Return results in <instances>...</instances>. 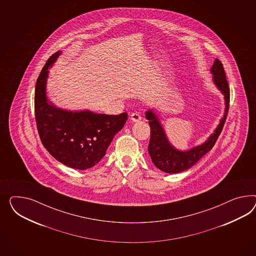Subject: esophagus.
<instances>
[{"instance_id": "esophagus-1", "label": "esophagus", "mask_w": 256, "mask_h": 256, "mask_svg": "<svg viewBox=\"0 0 256 256\" xmlns=\"http://www.w3.org/2000/svg\"><path fill=\"white\" fill-rule=\"evenodd\" d=\"M140 119H142V116L138 112H132L130 114V120L132 122H138Z\"/></svg>"}]
</instances>
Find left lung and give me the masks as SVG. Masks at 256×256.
I'll list each match as a JSON object with an SVG mask.
<instances>
[{
	"label": "left lung",
	"instance_id": "left-lung-1",
	"mask_svg": "<svg viewBox=\"0 0 256 256\" xmlns=\"http://www.w3.org/2000/svg\"><path fill=\"white\" fill-rule=\"evenodd\" d=\"M214 74V81L217 88L221 90L224 95L226 100V112L224 118H222L219 126L216 128L212 135L208 138L203 144L196 146L193 149L182 152L176 150L168 140L166 134L162 126L159 123L158 116L152 110H147L146 114L147 120H149V126L151 128V137L148 146V152L151 156L152 163L160 170L166 173H179L186 170L194 166L200 159L205 156L214 146L218 137L220 136L226 119L228 116L230 102V90L228 86L226 76L221 62L216 58L210 69Z\"/></svg>",
	"mask_w": 256,
	"mask_h": 256
}]
</instances>
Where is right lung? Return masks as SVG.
Wrapping results in <instances>:
<instances>
[{
  "label": "right lung",
  "mask_w": 256,
  "mask_h": 256,
  "mask_svg": "<svg viewBox=\"0 0 256 256\" xmlns=\"http://www.w3.org/2000/svg\"><path fill=\"white\" fill-rule=\"evenodd\" d=\"M60 52L51 56L36 82L35 120L42 144L49 154L64 165L86 170L104 158L114 135L122 130L128 114L118 116L90 110L70 112L56 108L46 96L48 68Z\"/></svg>",
  "instance_id": "add662e5"
}]
</instances>
